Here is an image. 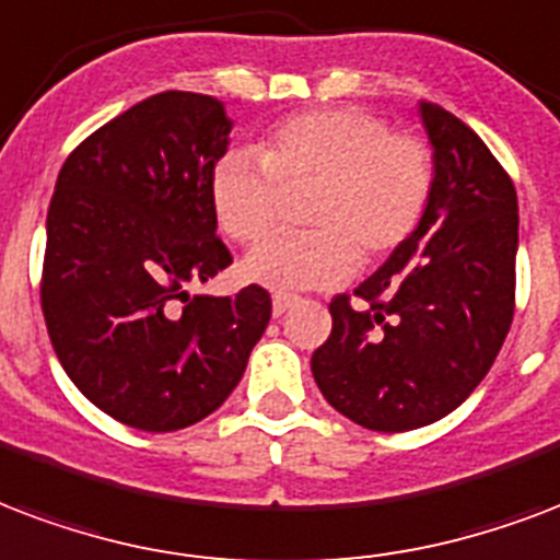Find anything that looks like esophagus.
Listing matches in <instances>:
<instances>
[{
	"instance_id": "obj_1",
	"label": "esophagus",
	"mask_w": 560,
	"mask_h": 560,
	"mask_svg": "<svg viewBox=\"0 0 560 560\" xmlns=\"http://www.w3.org/2000/svg\"><path fill=\"white\" fill-rule=\"evenodd\" d=\"M290 305H296V296H290V293H276V296H272V317L288 314Z\"/></svg>"
}]
</instances>
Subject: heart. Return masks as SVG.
<instances>
[{
    "instance_id": "b5f03b06",
    "label": "heart",
    "mask_w": 560,
    "mask_h": 560,
    "mask_svg": "<svg viewBox=\"0 0 560 560\" xmlns=\"http://www.w3.org/2000/svg\"><path fill=\"white\" fill-rule=\"evenodd\" d=\"M225 152L211 170V208L234 243L267 241L284 194H305L311 232L264 243L243 264L261 288H335L358 261L378 264L411 241L438 187V161L425 140L394 131L361 108H314L284 117L255 143Z\"/></svg>"
}]
</instances>
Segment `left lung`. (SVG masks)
<instances>
[{"mask_svg":"<svg viewBox=\"0 0 560 560\" xmlns=\"http://www.w3.org/2000/svg\"><path fill=\"white\" fill-rule=\"evenodd\" d=\"M438 161L425 220L402 249L331 299V335L311 355L328 405L373 432H411L467 399L514 319L517 190L485 140L422 102Z\"/></svg>","mask_w":560,"mask_h":560,"instance_id":"obj_1","label":"left lung"}]
</instances>
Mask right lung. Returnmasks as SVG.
Segmentation results:
<instances>
[{"label":"right lung","instance_id":"right-lung-1","mask_svg":"<svg viewBox=\"0 0 560 560\" xmlns=\"http://www.w3.org/2000/svg\"><path fill=\"white\" fill-rule=\"evenodd\" d=\"M229 131L220 100L155 93L81 140L55 182L40 279L49 340L81 394L140 432L217 411L270 323L258 284L187 293L232 264L211 208Z\"/></svg>","mask_w":560,"mask_h":560}]
</instances>
